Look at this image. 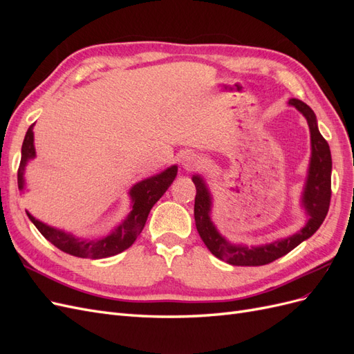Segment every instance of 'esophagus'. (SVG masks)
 I'll use <instances>...</instances> for the list:
<instances>
[{
	"label": "esophagus",
	"mask_w": 354,
	"mask_h": 354,
	"mask_svg": "<svg viewBox=\"0 0 354 354\" xmlns=\"http://www.w3.org/2000/svg\"><path fill=\"white\" fill-rule=\"evenodd\" d=\"M181 165L186 171H194L201 165V156L196 153H186L181 159Z\"/></svg>",
	"instance_id": "obj_1"
}]
</instances>
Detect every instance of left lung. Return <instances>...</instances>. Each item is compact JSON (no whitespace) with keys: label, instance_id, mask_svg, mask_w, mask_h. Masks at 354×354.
Segmentation results:
<instances>
[{"label":"left lung","instance_id":"1","mask_svg":"<svg viewBox=\"0 0 354 354\" xmlns=\"http://www.w3.org/2000/svg\"><path fill=\"white\" fill-rule=\"evenodd\" d=\"M291 108L301 112L308 124L312 133V160H310L308 178L304 189L303 203L308 214V221L298 233L286 239L276 241L269 245L257 246V248H246L241 245H230L214 227L209 220L211 198L203 180L195 176L194 183L196 187L195 196V223L201 239L207 245V248L217 259L226 261L232 266H264L277 259H281L289 251H292L303 241L308 239L324 223L329 203H330V171L332 159L329 145L317 130L315 112L308 106L298 100L291 99L288 103Z\"/></svg>","mask_w":354,"mask_h":354}]
</instances>
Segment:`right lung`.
I'll return each instance as SVG.
<instances>
[{
  "mask_svg": "<svg viewBox=\"0 0 354 354\" xmlns=\"http://www.w3.org/2000/svg\"><path fill=\"white\" fill-rule=\"evenodd\" d=\"M32 128H34V124L28 128V133L22 145V159H20V165L17 169L19 190H22L25 186L24 174L26 162L35 156L34 133H32ZM176 176L177 167L173 165L162 171L160 174L146 178L138 185H136L130 192L134 202L131 214L120 227L109 234V236L99 241L77 239L69 233L53 229L47 226V224L38 221L37 218L32 217L29 212L26 214L30 221L35 224V227L39 230L42 236L55 246H57L60 251L75 257H81V259H106V257H112L125 251L134 243V241L145 227L149 212H151L152 207L159 201V198L165 194L167 189L174 181Z\"/></svg>",
  "mask_w": 354,
  "mask_h": 354,
  "instance_id": "1",
  "label": "right lung"
}]
</instances>
